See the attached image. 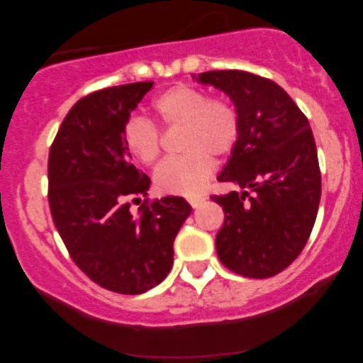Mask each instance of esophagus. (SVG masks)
<instances>
[{"mask_svg": "<svg viewBox=\"0 0 363 363\" xmlns=\"http://www.w3.org/2000/svg\"><path fill=\"white\" fill-rule=\"evenodd\" d=\"M187 201H189V205L193 208H199L201 206V203L205 201V198H203V196H189V198H187Z\"/></svg>", "mask_w": 363, "mask_h": 363, "instance_id": "34e87169", "label": "esophagus"}]
</instances>
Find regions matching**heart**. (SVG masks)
I'll return each instance as SVG.
<instances>
[{
    "mask_svg": "<svg viewBox=\"0 0 363 363\" xmlns=\"http://www.w3.org/2000/svg\"><path fill=\"white\" fill-rule=\"evenodd\" d=\"M152 107L162 126L181 128L179 150L184 152L157 169V189L165 194L199 193L213 172V157H227L239 141V112L227 99H208L203 90L187 85L162 91ZM123 141L143 165H153L160 157L162 138L152 121L140 116L128 119Z\"/></svg>",
    "mask_w": 363,
    "mask_h": 363,
    "instance_id": "heart-1",
    "label": "heart"
}]
</instances>
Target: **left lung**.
<instances>
[{"label":"left lung","instance_id":"8db88e82","mask_svg":"<svg viewBox=\"0 0 363 363\" xmlns=\"http://www.w3.org/2000/svg\"><path fill=\"white\" fill-rule=\"evenodd\" d=\"M194 78L225 91L240 118L239 141L218 176L240 191L211 196L225 213L216 254L237 274L274 277L297 259L318 216L320 170L309 121L268 78L239 69Z\"/></svg>","mask_w":363,"mask_h":363}]
</instances>
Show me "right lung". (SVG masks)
<instances>
[{"mask_svg": "<svg viewBox=\"0 0 363 363\" xmlns=\"http://www.w3.org/2000/svg\"><path fill=\"white\" fill-rule=\"evenodd\" d=\"M153 82L94 91L66 114L49 152V208L72 259L91 281L138 295L165 280L174 239L191 208L184 198L147 196L150 177L131 162L123 129Z\"/></svg>", "mask_w": 363, "mask_h": 363, "instance_id": "add662e5", "label": "right lung"}]
</instances>
